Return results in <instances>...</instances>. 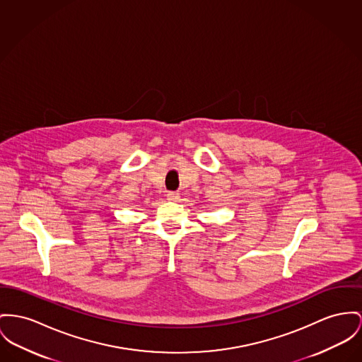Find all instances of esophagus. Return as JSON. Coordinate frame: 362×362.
I'll return each instance as SVG.
<instances>
[{
	"mask_svg": "<svg viewBox=\"0 0 362 362\" xmlns=\"http://www.w3.org/2000/svg\"><path fill=\"white\" fill-rule=\"evenodd\" d=\"M168 199L171 200V202H177V200L180 199V193L174 192V191H173V192H169L168 193Z\"/></svg>",
	"mask_w": 362,
	"mask_h": 362,
	"instance_id": "1",
	"label": "esophagus"
}]
</instances>
